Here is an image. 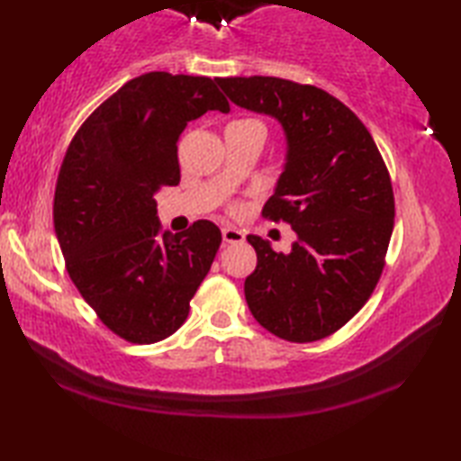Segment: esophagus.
<instances>
[{
    "mask_svg": "<svg viewBox=\"0 0 461 461\" xmlns=\"http://www.w3.org/2000/svg\"><path fill=\"white\" fill-rule=\"evenodd\" d=\"M221 236H223L225 243H243V241H246V233L236 230V228H223Z\"/></svg>",
    "mask_w": 461,
    "mask_h": 461,
    "instance_id": "obj_1",
    "label": "esophagus"
}]
</instances>
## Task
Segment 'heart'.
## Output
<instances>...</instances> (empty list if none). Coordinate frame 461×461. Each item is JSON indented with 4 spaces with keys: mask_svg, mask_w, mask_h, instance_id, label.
I'll list each match as a JSON object with an SVG mask.
<instances>
[{
    "mask_svg": "<svg viewBox=\"0 0 461 461\" xmlns=\"http://www.w3.org/2000/svg\"><path fill=\"white\" fill-rule=\"evenodd\" d=\"M241 210H243V205H241L240 202H231V203H230V212H231V213H240Z\"/></svg>",
    "mask_w": 461,
    "mask_h": 461,
    "instance_id": "obj_1",
    "label": "heart"
}]
</instances>
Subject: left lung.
Masks as SVG:
<instances>
[{
	"mask_svg": "<svg viewBox=\"0 0 461 461\" xmlns=\"http://www.w3.org/2000/svg\"><path fill=\"white\" fill-rule=\"evenodd\" d=\"M231 103L271 114L287 134V164L263 218L297 233L291 253L248 236L258 267L246 301L263 329L291 342L330 337L370 299L394 228L390 174L368 129L315 85L277 77L215 79Z\"/></svg>",
	"mask_w": 461,
	"mask_h": 461,
	"instance_id": "left-lung-1",
	"label": "left lung"
}]
</instances>
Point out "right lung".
Listing matches in <instances>:
<instances>
[{
  "label": "right lung",
  "instance_id": "right-lung-1",
  "mask_svg": "<svg viewBox=\"0 0 461 461\" xmlns=\"http://www.w3.org/2000/svg\"><path fill=\"white\" fill-rule=\"evenodd\" d=\"M208 111L230 113L210 77L140 75L91 113L59 170L53 223L68 277L103 325L134 345L184 325L220 249L210 220L162 231L154 202L178 185V139Z\"/></svg>",
  "mask_w": 461,
  "mask_h": 461
}]
</instances>
